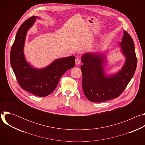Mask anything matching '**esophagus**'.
I'll return each mask as SVG.
<instances>
[{
  "label": "esophagus",
  "instance_id": "34e87169",
  "mask_svg": "<svg viewBox=\"0 0 145 145\" xmlns=\"http://www.w3.org/2000/svg\"><path fill=\"white\" fill-rule=\"evenodd\" d=\"M81 63V61H80V59L79 58H77L75 60V63L76 65H79Z\"/></svg>",
  "mask_w": 145,
  "mask_h": 145
}]
</instances>
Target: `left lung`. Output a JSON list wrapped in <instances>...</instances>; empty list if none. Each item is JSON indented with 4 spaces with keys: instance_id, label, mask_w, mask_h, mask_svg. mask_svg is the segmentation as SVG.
<instances>
[{
    "instance_id": "left-lung-1",
    "label": "left lung",
    "mask_w": 145,
    "mask_h": 145,
    "mask_svg": "<svg viewBox=\"0 0 145 145\" xmlns=\"http://www.w3.org/2000/svg\"><path fill=\"white\" fill-rule=\"evenodd\" d=\"M123 34L119 45L126 61L118 73L110 76L106 75L103 68L106 57L102 54L87 53L81 57L82 90L86 97L92 102H102L118 97L134 76L137 65L134 43L126 31Z\"/></svg>"
}]
</instances>
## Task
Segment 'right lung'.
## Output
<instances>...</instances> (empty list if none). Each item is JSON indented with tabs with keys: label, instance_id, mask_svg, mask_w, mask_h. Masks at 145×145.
Masks as SVG:
<instances>
[{
	"label": "right lung",
	"instance_id": "add662e5",
	"mask_svg": "<svg viewBox=\"0 0 145 145\" xmlns=\"http://www.w3.org/2000/svg\"><path fill=\"white\" fill-rule=\"evenodd\" d=\"M36 18H29L19 28L11 49L10 63L20 87L34 95L45 97L56 89L64 73L74 67L75 57L57 59L42 69L31 67L25 59L24 48L27 31L34 24Z\"/></svg>",
	"mask_w": 145,
	"mask_h": 145
}]
</instances>
